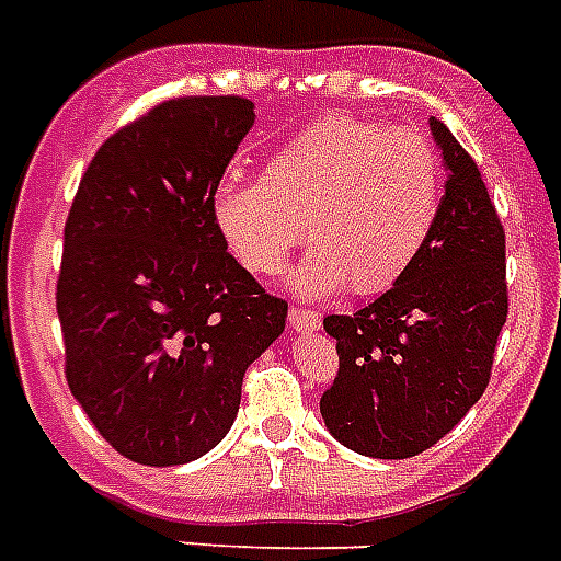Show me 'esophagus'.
Wrapping results in <instances>:
<instances>
[{
  "label": "esophagus",
  "mask_w": 561,
  "mask_h": 561,
  "mask_svg": "<svg viewBox=\"0 0 561 561\" xmlns=\"http://www.w3.org/2000/svg\"><path fill=\"white\" fill-rule=\"evenodd\" d=\"M288 323L294 332H314V329H320V314H314V311H306V309H290Z\"/></svg>",
  "instance_id": "esophagus-1"
}]
</instances>
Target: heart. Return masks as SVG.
Instances as JSON below:
<instances>
[{
	"instance_id": "heart-1",
	"label": "heart",
	"mask_w": 561,
	"mask_h": 561,
	"mask_svg": "<svg viewBox=\"0 0 561 561\" xmlns=\"http://www.w3.org/2000/svg\"><path fill=\"white\" fill-rule=\"evenodd\" d=\"M442 182L426 135L332 114L285 140L264 182L214 187L211 224L252 276H276L306 232L314 250L290 273V290L320 299L350 285L367 297L421 255L438 224Z\"/></svg>"
}]
</instances>
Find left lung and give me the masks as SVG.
Instances as JSON below:
<instances>
[{"label":"left lung","mask_w":561,"mask_h":561,"mask_svg":"<svg viewBox=\"0 0 561 561\" xmlns=\"http://www.w3.org/2000/svg\"><path fill=\"white\" fill-rule=\"evenodd\" d=\"M447 170L430 241L394 288L356 314H329L337 376L320 397L335 442L409 459L442 442L482 397L506 323V234L473 158L430 117Z\"/></svg>","instance_id":"obj_1"}]
</instances>
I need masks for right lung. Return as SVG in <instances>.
<instances>
[{"instance_id": "1", "label": "right lung", "mask_w": 561, "mask_h": 561, "mask_svg": "<svg viewBox=\"0 0 561 561\" xmlns=\"http://www.w3.org/2000/svg\"><path fill=\"white\" fill-rule=\"evenodd\" d=\"M252 123L243 96L161 102L102 144L72 199L55 294L67 385L138 465H187L224 442L247 367L285 332L288 302L211 224Z\"/></svg>"}]
</instances>
